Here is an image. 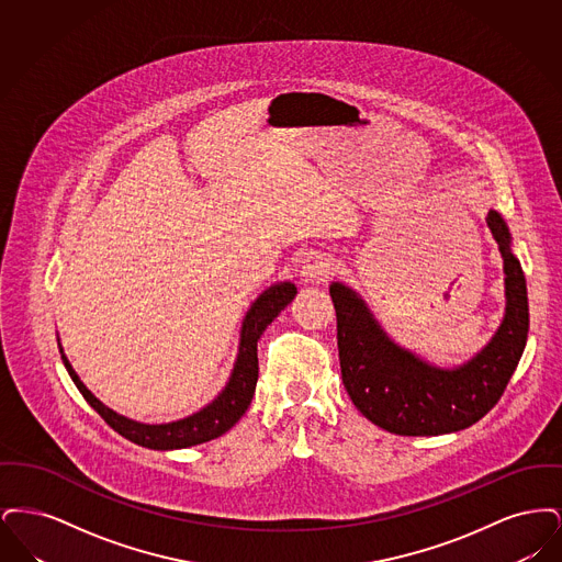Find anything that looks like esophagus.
Listing matches in <instances>:
<instances>
[{
    "label": "esophagus",
    "instance_id": "obj_1",
    "mask_svg": "<svg viewBox=\"0 0 562 562\" xmlns=\"http://www.w3.org/2000/svg\"><path fill=\"white\" fill-rule=\"evenodd\" d=\"M330 259L322 257V255H314L301 261V269L299 276L303 282H321L328 273H330Z\"/></svg>",
    "mask_w": 562,
    "mask_h": 562
}]
</instances>
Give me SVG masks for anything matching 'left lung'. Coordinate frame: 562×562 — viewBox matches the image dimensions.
Returning <instances> with one entry per match:
<instances>
[{
  "label": "left lung",
  "mask_w": 562,
  "mask_h": 562,
  "mask_svg": "<svg viewBox=\"0 0 562 562\" xmlns=\"http://www.w3.org/2000/svg\"><path fill=\"white\" fill-rule=\"evenodd\" d=\"M486 227L504 261L506 312L488 344L457 367H438L396 344L371 307L344 282H330L344 385L374 426L398 436H440L474 426L502 398L527 346V282L508 223L488 211Z\"/></svg>",
  "instance_id": "obj_1"
}]
</instances>
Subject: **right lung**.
Instances as JSON below:
<instances>
[{"mask_svg":"<svg viewBox=\"0 0 562 562\" xmlns=\"http://www.w3.org/2000/svg\"><path fill=\"white\" fill-rule=\"evenodd\" d=\"M296 294V286L291 280L276 282L263 293L259 294L250 307L246 310L240 326V341H238V356L234 362V369L225 387L214 396L213 401L200 411L191 413L183 419L168 422V424H140L131 417H124L115 413L113 408L99 401L74 371L71 362L67 360L60 339L58 349L63 364L69 376L74 379L76 387L80 390L86 402L108 422L111 428L122 434L126 440H131L138 447L154 449V451H175V449H188L202 442L214 440L223 436L227 429L234 428L246 413L248 404L255 396L257 379H259V360H257V341L261 339L263 330L271 322L278 318V314L291 303Z\"/></svg>","mask_w":562,"mask_h":562,"instance_id":"right-lung-1","label":"right lung"}]
</instances>
